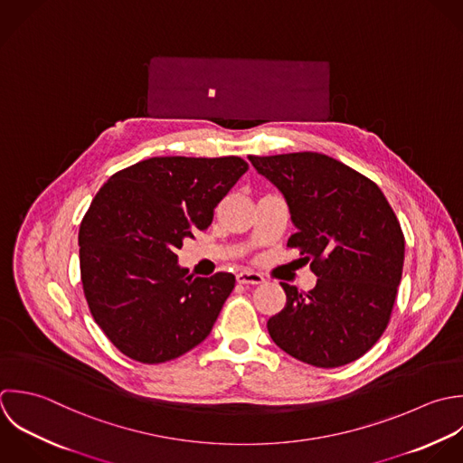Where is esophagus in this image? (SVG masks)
I'll list each match as a JSON object with an SVG mask.
<instances>
[{"mask_svg": "<svg viewBox=\"0 0 463 463\" xmlns=\"http://www.w3.org/2000/svg\"><path fill=\"white\" fill-rule=\"evenodd\" d=\"M236 281L240 285H261L265 281V278L258 272H252V270H243L236 276Z\"/></svg>", "mask_w": 463, "mask_h": 463, "instance_id": "obj_1", "label": "esophagus"}]
</instances>
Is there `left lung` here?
Here are the masks:
<instances>
[{
	"label": "left lung",
	"mask_w": 463,
	"mask_h": 463,
	"mask_svg": "<svg viewBox=\"0 0 463 463\" xmlns=\"http://www.w3.org/2000/svg\"><path fill=\"white\" fill-rule=\"evenodd\" d=\"M283 194L298 229L287 247L310 261L308 292L281 283L285 308L267 323L272 341L317 368L363 357L384 334L404 267V234L383 191L343 162L312 151L249 156Z\"/></svg>",
	"instance_id": "left-lung-1"
}]
</instances>
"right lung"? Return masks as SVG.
<instances>
[{
	"label": "right lung",
	"mask_w": 463,
	"mask_h": 463,
	"mask_svg": "<svg viewBox=\"0 0 463 463\" xmlns=\"http://www.w3.org/2000/svg\"><path fill=\"white\" fill-rule=\"evenodd\" d=\"M247 169L238 156H153L115 173L91 200L79 229L82 288L95 323L129 359L165 363L211 334L236 278L187 276L176 252L211 225Z\"/></svg>",
	"instance_id": "obj_1"
}]
</instances>
